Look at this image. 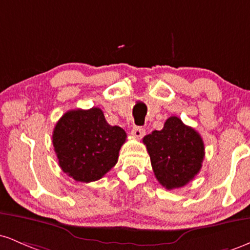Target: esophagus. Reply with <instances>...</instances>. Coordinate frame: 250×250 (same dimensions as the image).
<instances>
[{
    "label": "esophagus",
    "instance_id": "esophagus-1",
    "mask_svg": "<svg viewBox=\"0 0 250 250\" xmlns=\"http://www.w3.org/2000/svg\"><path fill=\"white\" fill-rule=\"evenodd\" d=\"M131 136L134 137V139H141V137L145 135V129L141 128V127H133V129H131L130 131Z\"/></svg>",
    "mask_w": 250,
    "mask_h": 250
}]
</instances>
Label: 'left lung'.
I'll list each match as a JSON object with an SVG mask.
<instances>
[{"label": "left lung", "instance_id": "obj_1", "mask_svg": "<svg viewBox=\"0 0 250 250\" xmlns=\"http://www.w3.org/2000/svg\"><path fill=\"white\" fill-rule=\"evenodd\" d=\"M155 177L165 188H181L199 174L205 159L201 135L179 117L170 116L163 129L143 137Z\"/></svg>", "mask_w": 250, "mask_h": 250}]
</instances>
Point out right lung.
Returning a JSON list of instances; mask_svg holds the SVG:
<instances>
[{"instance_id":"1","label":"right lung","mask_w":250,"mask_h":250,"mask_svg":"<svg viewBox=\"0 0 250 250\" xmlns=\"http://www.w3.org/2000/svg\"><path fill=\"white\" fill-rule=\"evenodd\" d=\"M127 134L100 108L69 110L56 123L53 145L63 173L77 182L100 180L116 165Z\"/></svg>"}]
</instances>
